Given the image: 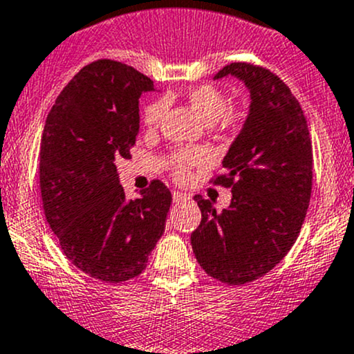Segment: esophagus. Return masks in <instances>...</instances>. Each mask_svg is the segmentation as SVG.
Wrapping results in <instances>:
<instances>
[{
  "label": "esophagus",
  "instance_id": "esophagus-1",
  "mask_svg": "<svg viewBox=\"0 0 354 354\" xmlns=\"http://www.w3.org/2000/svg\"><path fill=\"white\" fill-rule=\"evenodd\" d=\"M189 196L185 192H180V191H174L172 192V201L174 203H182V201H187Z\"/></svg>",
  "mask_w": 354,
  "mask_h": 354
}]
</instances>
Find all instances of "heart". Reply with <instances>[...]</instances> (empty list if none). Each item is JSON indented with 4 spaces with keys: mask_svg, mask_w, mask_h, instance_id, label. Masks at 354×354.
Wrapping results in <instances>:
<instances>
[{
    "mask_svg": "<svg viewBox=\"0 0 354 354\" xmlns=\"http://www.w3.org/2000/svg\"><path fill=\"white\" fill-rule=\"evenodd\" d=\"M185 102L189 108L196 113L204 123L212 124L218 121L221 127H234L236 124V116L231 115L230 101L219 89L214 86H197L187 91L185 94ZM165 101L155 100L147 108L143 109V123L147 128H155L160 123L163 113H165ZM209 162V151L204 148H192V150H180L174 155L172 167L174 174L178 178H185L189 174V169L192 165H204Z\"/></svg>",
    "mask_w": 354,
    "mask_h": 354,
    "instance_id": "heart-1",
    "label": "heart"
}]
</instances>
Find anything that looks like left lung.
<instances>
[{
	"mask_svg": "<svg viewBox=\"0 0 354 354\" xmlns=\"http://www.w3.org/2000/svg\"><path fill=\"white\" fill-rule=\"evenodd\" d=\"M250 91V111L223 158L231 187L221 212L196 196L203 219L191 234L192 250L207 275L243 285L280 263L297 239L313 189V145L299 101L273 72L246 62L223 67Z\"/></svg>",
	"mask_w": 354,
	"mask_h": 354,
	"instance_id": "left-lung-1",
	"label": "left lung"
}]
</instances>
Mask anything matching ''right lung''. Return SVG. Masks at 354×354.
Returning a JSON list of instances; mask_svg holds the SVG:
<instances>
[{"label":"right lung","mask_w":354,"mask_h":354,"mask_svg":"<svg viewBox=\"0 0 354 354\" xmlns=\"http://www.w3.org/2000/svg\"><path fill=\"white\" fill-rule=\"evenodd\" d=\"M147 91H155L151 79L127 64H89L59 94L41 135L45 218L64 254L101 282L145 270L172 204L160 180L127 199L118 177L116 160L131 157Z\"/></svg>","instance_id":"add662e5"}]
</instances>
